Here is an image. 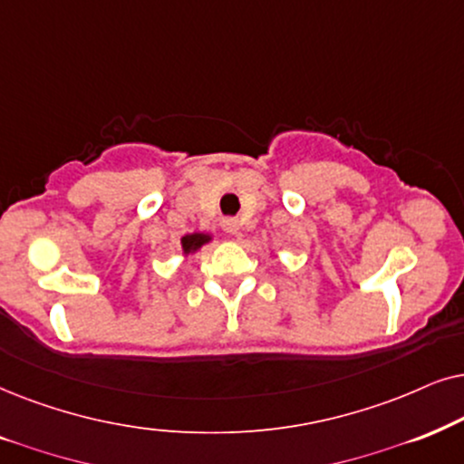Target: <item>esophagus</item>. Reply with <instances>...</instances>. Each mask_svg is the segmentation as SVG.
I'll use <instances>...</instances> for the list:
<instances>
[{
	"label": "esophagus",
	"mask_w": 464,
	"mask_h": 464,
	"mask_svg": "<svg viewBox=\"0 0 464 464\" xmlns=\"http://www.w3.org/2000/svg\"><path fill=\"white\" fill-rule=\"evenodd\" d=\"M222 228H225L228 236H237V233H239V222L233 220V218H227V220H222Z\"/></svg>",
	"instance_id": "obj_1"
}]
</instances>
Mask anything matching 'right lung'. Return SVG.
<instances>
[{"mask_svg":"<svg viewBox=\"0 0 464 464\" xmlns=\"http://www.w3.org/2000/svg\"><path fill=\"white\" fill-rule=\"evenodd\" d=\"M208 239L209 237L203 236V233H193V236L182 237V248H184V252H195L197 248H201Z\"/></svg>","mask_w":464,"mask_h":464,"instance_id":"add662e5","label":"right lung"}]
</instances>
